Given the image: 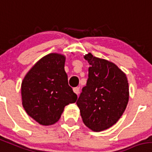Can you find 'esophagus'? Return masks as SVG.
Wrapping results in <instances>:
<instances>
[{
    "label": "esophagus",
    "instance_id": "obj_1",
    "mask_svg": "<svg viewBox=\"0 0 152 152\" xmlns=\"http://www.w3.org/2000/svg\"><path fill=\"white\" fill-rule=\"evenodd\" d=\"M73 90H74V92H75V93H76L77 96L79 95V93H80V90H79L78 87H75V88L73 89Z\"/></svg>",
    "mask_w": 152,
    "mask_h": 152
}]
</instances>
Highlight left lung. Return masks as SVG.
<instances>
[{
    "mask_svg": "<svg viewBox=\"0 0 152 152\" xmlns=\"http://www.w3.org/2000/svg\"><path fill=\"white\" fill-rule=\"evenodd\" d=\"M89 62L88 79L77 105L83 124L95 132L105 130L118 121L129 101V85L124 72L113 62L84 56Z\"/></svg>",
    "mask_w": 152,
    "mask_h": 152,
    "instance_id": "left-lung-1",
    "label": "left lung"
}]
</instances>
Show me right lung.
<instances>
[{"mask_svg":"<svg viewBox=\"0 0 152 152\" xmlns=\"http://www.w3.org/2000/svg\"><path fill=\"white\" fill-rule=\"evenodd\" d=\"M65 59L56 53L42 57L22 82V106L31 118L44 126L56 123L65 107L77 99L68 83Z\"/></svg>","mask_w":152,"mask_h":152,"instance_id":"obj_1","label":"right lung"}]
</instances>
